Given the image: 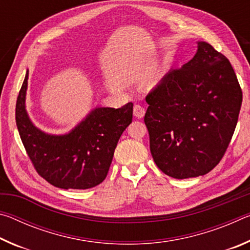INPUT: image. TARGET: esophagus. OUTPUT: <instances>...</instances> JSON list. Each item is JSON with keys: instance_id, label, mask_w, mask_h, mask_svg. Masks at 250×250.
Returning a JSON list of instances; mask_svg holds the SVG:
<instances>
[{"instance_id": "esophagus-1", "label": "esophagus", "mask_w": 250, "mask_h": 250, "mask_svg": "<svg viewBox=\"0 0 250 250\" xmlns=\"http://www.w3.org/2000/svg\"><path fill=\"white\" fill-rule=\"evenodd\" d=\"M145 113H146V109L141 107L140 104H135L134 108H133V115L135 118H138V119H141V118L145 117Z\"/></svg>"}]
</instances>
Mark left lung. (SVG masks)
Masks as SVG:
<instances>
[{
  "label": "left lung",
  "instance_id": "left-lung-1",
  "mask_svg": "<svg viewBox=\"0 0 250 250\" xmlns=\"http://www.w3.org/2000/svg\"><path fill=\"white\" fill-rule=\"evenodd\" d=\"M145 124L156 166L174 179L204 175L231 140L243 92L230 62L206 42L181 68L164 76L149 95Z\"/></svg>",
  "mask_w": 250,
  "mask_h": 250
}]
</instances>
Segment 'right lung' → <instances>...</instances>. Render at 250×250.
I'll list each match as a JSON object with an SVG mask.
<instances>
[{"mask_svg": "<svg viewBox=\"0 0 250 250\" xmlns=\"http://www.w3.org/2000/svg\"><path fill=\"white\" fill-rule=\"evenodd\" d=\"M28 71L16 101L15 119L25 150L37 173L59 188L86 189L108 174L121 134L132 122L133 104L97 107L66 134H48L33 124L25 105Z\"/></svg>", "mask_w": 250, "mask_h": 250, "instance_id": "add662e5", "label": "right lung"}]
</instances>
